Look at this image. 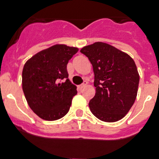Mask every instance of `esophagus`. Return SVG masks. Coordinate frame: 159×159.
<instances>
[{"instance_id": "obj_1", "label": "esophagus", "mask_w": 159, "mask_h": 159, "mask_svg": "<svg viewBox=\"0 0 159 159\" xmlns=\"http://www.w3.org/2000/svg\"><path fill=\"white\" fill-rule=\"evenodd\" d=\"M86 85H87V82H84L83 83H82V84H81V85H80V86H78V87H79L80 89H82V88H83V87H85V86H86Z\"/></svg>"}]
</instances>
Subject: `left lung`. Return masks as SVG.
Here are the masks:
<instances>
[{
	"label": "left lung",
	"mask_w": 159,
	"mask_h": 159,
	"mask_svg": "<svg viewBox=\"0 0 159 159\" xmlns=\"http://www.w3.org/2000/svg\"><path fill=\"white\" fill-rule=\"evenodd\" d=\"M81 52L89 58L94 73L91 112L105 122L120 120L137 98L140 76L135 62L127 53L102 42L84 47Z\"/></svg>",
	"instance_id": "left-lung-1"
}]
</instances>
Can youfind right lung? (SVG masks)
Wrapping results in <instances>:
<instances>
[{
	"instance_id": "add662e5",
	"label": "right lung",
	"mask_w": 159,
	"mask_h": 159,
	"mask_svg": "<svg viewBox=\"0 0 159 159\" xmlns=\"http://www.w3.org/2000/svg\"><path fill=\"white\" fill-rule=\"evenodd\" d=\"M77 48L56 44L28 60L22 70V90L33 111L45 120H57L67 114L77 86L69 79V61Z\"/></svg>"
}]
</instances>
